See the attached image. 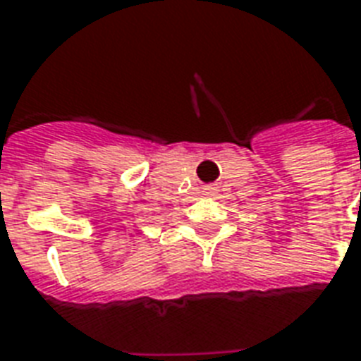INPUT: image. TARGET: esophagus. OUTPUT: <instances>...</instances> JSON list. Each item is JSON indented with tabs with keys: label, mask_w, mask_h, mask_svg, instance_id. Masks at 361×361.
<instances>
[{
	"label": "esophagus",
	"mask_w": 361,
	"mask_h": 361,
	"mask_svg": "<svg viewBox=\"0 0 361 361\" xmlns=\"http://www.w3.org/2000/svg\"><path fill=\"white\" fill-rule=\"evenodd\" d=\"M204 192H206L208 197H214L215 192H217V187H215V185H206V187H204Z\"/></svg>",
	"instance_id": "obj_1"
}]
</instances>
